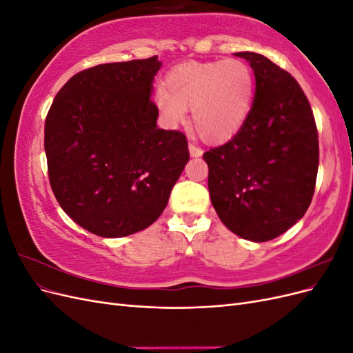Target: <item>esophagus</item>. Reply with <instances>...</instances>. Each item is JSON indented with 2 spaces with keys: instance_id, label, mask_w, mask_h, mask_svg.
<instances>
[{
  "instance_id": "34e87169",
  "label": "esophagus",
  "mask_w": 353,
  "mask_h": 353,
  "mask_svg": "<svg viewBox=\"0 0 353 353\" xmlns=\"http://www.w3.org/2000/svg\"><path fill=\"white\" fill-rule=\"evenodd\" d=\"M188 150H190V154L191 157H200L203 154V150L199 147V145H194V144H190L188 145Z\"/></svg>"
}]
</instances>
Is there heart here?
I'll return each instance as SVG.
<instances>
[{
    "label": "heart",
    "instance_id": "b5f03b06",
    "mask_svg": "<svg viewBox=\"0 0 353 353\" xmlns=\"http://www.w3.org/2000/svg\"><path fill=\"white\" fill-rule=\"evenodd\" d=\"M156 105L169 125L185 119L191 108L194 130L210 143L227 141L248 119L254 95L253 72L237 59L187 61L170 69Z\"/></svg>",
    "mask_w": 353,
    "mask_h": 353
}]
</instances>
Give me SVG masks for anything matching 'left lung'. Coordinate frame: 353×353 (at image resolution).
I'll return each instance as SVG.
<instances>
[{
  "label": "left lung",
  "instance_id": "1",
  "mask_svg": "<svg viewBox=\"0 0 353 353\" xmlns=\"http://www.w3.org/2000/svg\"><path fill=\"white\" fill-rule=\"evenodd\" d=\"M236 56L254 72L252 109L239 132L203 159L210 201L223 225L262 243L293 227L311 205L318 131L311 104L290 73L258 52Z\"/></svg>",
  "mask_w": 353,
  "mask_h": 353
}]
</instances>
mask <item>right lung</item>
<instances>
[{
  "mask_svg": "<svg viewBox=\"0 0 353 353\" xmlns=\"http://www.w3.org/2000/svg\"><path fill=\"white\" fill-rule=\"evenodd\" d=\"M162 61L105 63L63 85L46 119L51 190L68 215L105 239L162 215L188 159L187 138L157 128L153 79Z\"/></svg>",
  "mask_w": 353,
  "mask_h": 353,
  "instance_id": "obj_1",
  "label": "right lung"
}]
</instances>
